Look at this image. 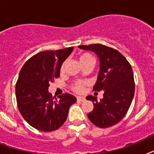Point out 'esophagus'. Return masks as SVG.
Here are the masks:
<instances>
[{
    "instance_id": "esophagus-1",
    "label": "esophagus",
    "mask_w": 154,
    "mask_h": 154,
    "mask_svg": "<svg viewBox=\"0 0 154 154\" xmlns=\"http://www.w3.org/2000/svg\"><path fill=\"white\" fill-rule=\"evenodd\" d=\"M77 100L78 101H84L85 100V98L83 97H77Z\"/></svg>"
}]
</instances>
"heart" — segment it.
Masks as SVG:
<instances>
[{"instance_id": "heart-1", "label": "heart", "mask_w": 154, "mask_h": 154, "mask_svg": "<svg viewBox=\"0 0 154 154\" xmlns=\"http://www.w3.org/2000/svg\"><path fill=\"white\" fill-rule=\"evenodd\" d=\"M80 63L84 62L85 60H93V57L89 54H87V53H85V54H82V55L80 56L79 57ZM65 63H63L61 66H60V72H63L64 69H65ZM86 82L85 81H82V80H78V81H76L72 83V89L76 93H78V94H81L82 92L84 91L85 87L86 86Z\"/></svg>"}]
</instances>
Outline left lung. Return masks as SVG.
Segmentation results:
<instances>
[{"label":"left lung","instance_id":"obj_1","mask_svg":"<svg viewBox=\"0 0 154 154\" xmlns=\"http://www.w3.org/2000/svg\"><path fill=\"white\" fill-rule=\"evenodd\" d=\"M78 48L96 53L100 61L94 91H104L103 98L88 96L94 110L88 113L89 121L100 128H108L121 121L128 112L134 96L133 69L129 61L116 49L104 45H79Z\"/></svg>","mask_w":154,"mask_h":154}]
</instances>
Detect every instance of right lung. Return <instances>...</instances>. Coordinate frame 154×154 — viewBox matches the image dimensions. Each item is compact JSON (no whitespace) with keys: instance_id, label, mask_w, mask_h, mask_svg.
Returning a JSON list of instances; mask_svg holds the SVG:
<instances>
[{"instance_id":"obj_1","label":"right lung","mask_w":154,"mask_h":154,"mask_svg":"<svg viewBox=\"0 0 154 154\" xmlns=\"http://www.w3.org/2000/svg\"><path fill=\"white\" fill-rule=\"evenodd\" d=\"M72 49L69 47L38 53L20 69L16 84L18 109L23 118L38 130L50 132L60 128L67 118L70 106L77 101L69 94L54 99L49 92V83L60 77V66Z\"/></svg>"}]
</instances>
